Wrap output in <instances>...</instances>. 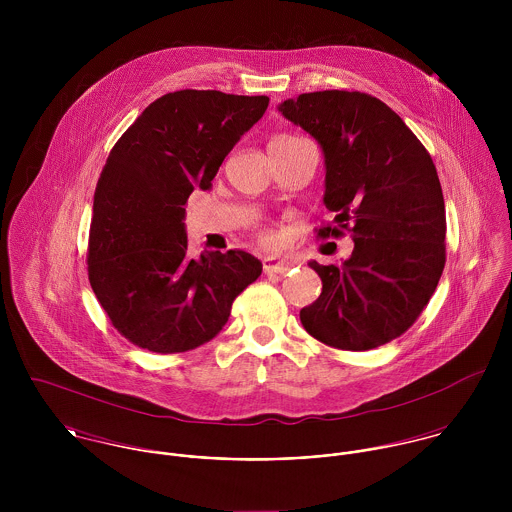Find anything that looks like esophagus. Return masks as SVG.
<instances>
[{
    "label": "esophagus",
    "instance_id": "1",
    "mask_svg": "<svg viewBox=\"0 0 512 512\" xmlns=\"http://www.w3.org/2000/svg\"><path fill=\"white\" fill-rule=\"evenodd\" d=\"M262 268H264V274L268 276H286L292 270V266L280 258H266L262 262Z\"/></svg>",
    "mask_w": 512,
    "mask_h": 512
}]
</instances>
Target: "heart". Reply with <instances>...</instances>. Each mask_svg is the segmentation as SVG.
<instances>
[{
  "label": "heart",
  "mask_w": 512,
  "mask_h": 512,
  "mask_svg": "<svg viewBox=\"0 0 512 512\" xmlns=\"http://www.w3.org/2000/svg\"><path fill=\"white\" fill-rule=\"evenodd\" d=\"M292 140H295L292 136H278L272 144H282V142H292ZM272 144H270V146H272Z\"/></svg>",
  "instance_id": "1"
}]
</instances>
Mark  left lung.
<instances>
[{"instance_id": "8db88e82", "label": "left lung", "mask_w": 512, "mask_h": 512, "mask_svg": "<svg viewBox=\"0 0 512 512\" xmlns=\"http://www.w3.org/2000/svg\"><path fill=\"white\" fill-rule=\"evenodd\" d=\"M280 112L325 155L323 203L355 248L341 266H309L321 295L299 311L317 341L368 351L400 337L420 317L445 266V205L436 165L404 120L365 92L323 90L284 100Z\"/></svg>"}]
</instances>
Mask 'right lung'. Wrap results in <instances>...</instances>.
I'll return each mask as SVG.
<instances>
[{"mask_svg":"<svg viewBox=\"0 0 512 512\" xmlns=\"http://www.w3.org/2000/svg\"><path fill=\"white\" fill-rule=\"evenodd\" d=\"M268 96L169 92L138 116L100 173L88 280L112 325L151 353H185L219 335L232 301L262 274L244 250L189 258L185 203L211 189L224 157Z\"/></svg>","mask_w":512,"mask_h":512,"instance_id":"right-lung-1","label":"right lung"}]
</instances>
